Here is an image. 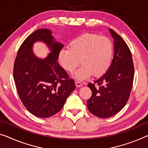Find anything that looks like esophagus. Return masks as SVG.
Instances as JSON below:
<instances>
[{
  "label": "esophagus",
  "mask_w": 148,
  "mask_h": 148,
  "mask_svg": "<svg viewBox=\"0 0 148 148\" xmlns=\"http://www.w3.org/2000/svg\"><path fill=\"white\" fill-rule=\"evenodd\" d=\"M75 85H76L77 87H81L82 85H83V83H82L81 81H75Z\"/></svg>",
  "instance_id": "esophagus-1"
}]
</instances>
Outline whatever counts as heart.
Instances as JSON below:
<instances>
[{
    "instance_id": "1",
    "label": "heart",
    "mask_w": 148,
    "mask_h": 148,
    "mask_svg": "<svg viewBox=\"0 0 148 148\" xmlns=\"http://www.w3.org/2000/svg\"><path fill=\"white\" fill-rule=\"evenodd\" d=\"M113 56V44L108 38L86 33L73 40L69 48L61 49L58 60L61 66L69 73L73 72L81 63L83 65L73 75L84 80L92 73L99 76L107 71Z\"/></svg>"
}]
</instances>
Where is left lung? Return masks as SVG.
<instances>
[{
  "label": "left lung",
  "mask_w": 148,
  "mask_h": 148,
  "mask_svg": "<svg viewBox=\"0 0 148 148\" xmlns=\"http://www.w3.org/2000/svg\"><path fill=\"white\" fill-rule=\"evenodd\" d=\"M108 30L114 39L112 63L108 71L95 80L94 83L88 84L92 96L87 101V108L92 114L102 119L112 116L126 105L134 75L132 58L128 45L112 29Z\"/></svg>",
  "instance_id": "1"
}]
</instances>
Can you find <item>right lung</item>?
Instances as JSON below:
<instances>
[{
  "label": "right lung",
  "instance_id": "right-lung-1",
  "mask_svg": "<svg viewBox=\"0 0 148 148\" xmlns=\"http://www.w3.org/2000/svg\"><path fill=\"white\" fill-rule=\"evenodd\" d=\"M43 42L51 51L45 58L33 51L36 42ZM63 45L49 29H39L26 38L20 46L14 65V79L20 99L29 112L40 118L58 113L75 88L74 80L58 62Z\"/></svg>",
  "mask_w": 148,
  "mask_h": 148
}]
</instances>
